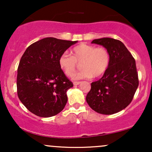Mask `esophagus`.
Returning <instances> with one entry per match:
<instances>
[{
	"mask_svg": "<svg viewBox=\"0 0 152 152\" xmlns=\"http://www.w3.org/2000/svg\"><path fill=\"white\" fill-rule=\"evenodd\" d=\"M81 83V82L80 81H74V85H75V86H77V85L80 84Z\"/></svg>",
	"mask_w": 152,
	"mask_h": 152,
	"instance_id": "esophagus-1",
	"label": "esophagus"
}]
</instances>
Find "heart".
Masks as SVG:
<instances>
[{
	"label": "heart",
	"instance_id": "obj_1",
	"mask_svg": "<svg viewBox=\"0 0 152 152\" xmlns=\"http://www.w3.org/2000/svg\"><path fill=\"white\" fill-rule=\"evenodd\" d=\"M71 55L66 53L61 54L58 58V64L66 76H72L77 63H81V68L83 70L74 75V79L100 77L107 70L110 63V55L106 48H96L86 43H80L73 48Z\"/></svg>",
	"mask_w": 152,
	"mask_h": 152
}]
</instances>
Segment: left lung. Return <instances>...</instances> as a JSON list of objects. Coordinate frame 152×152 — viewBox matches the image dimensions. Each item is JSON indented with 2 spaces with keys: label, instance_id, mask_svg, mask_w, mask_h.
Segmentation results:
<instances>
[{
  "label": "left lung",
  "instance_id": "obj_1",
  "mask_svg": "<svg viewBox=\"0 0 152 152\" xmlns=\"http://www.w3.org/2000/svg\"><path fill=\"white\" fill-rule=\"evenodd\" d=\"M91 43L107 49L110 63L102 77L91 84L86 102L99 114H116L132 102L139 86L136 61L124 44L118 40L102 38L94 39Z\"/></svg>",
  "mask_w": 152,
  "mask_h": 152
}]
</instances>
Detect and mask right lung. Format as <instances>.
Instances as JSON below:
<instances>
[{
    "instance_id": "right-lung-1",
    "label": "right lung",
    "mask_w": 152,
    "mask_h": 152,
    "mask_svg": "<svg viewBox=\"0 0 152 152\" xmlns=\"http://www.w3.org/2000/svg\"><path fill=\"white\" fill-rule=\"evenodd\" d=\"M45 38L27 48L20 58L17 75V93L28 111L41 117H50L65 107L66 92L73 87L58 64V58L77 43Z\"/></svg>"
}]
</instances>
